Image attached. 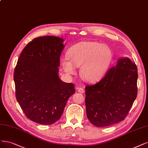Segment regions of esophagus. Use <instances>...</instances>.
Returning <instances> with one entry per match:
<instances>
[{"mask_svg": "<svg viewBox=\"0 0 148 148\" xmlns=\"http://www.w3.org/2000/svg\"><path fill=\"white\" fill-rule=\"evenodd\" d=\"M77 90H78V92H79V93H83L84 92V89L83 88H79V87H77Z\"/></svg>", "mask_w": 148, "mask_h": 148, "instance_id": "1", "label": "esophagus"}]
</instances>
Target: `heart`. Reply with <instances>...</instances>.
I'll return each mask as SVG.
<instances>
[{"mask_svg":"<svg viewBox=\"0 0 148 148\" xmlns=\"http://www.w3.org/2000/svg\"><path fill=\"white\" fill-rule=\"evenodd\" d=\"M68 58H62L60 64L64 72L70 75L76 72V67H81V75L89 83L97 82L108 72L113 59V54L106 45L91 41H84L71 47Z\"/></svg>","mask_w":148,"mask_h":148,"instance_id":"b5f03b06","label":"heart"}]
</instances>
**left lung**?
Listing matches in <instances>:
<instances>
[{
	"label": "left lung",
	"instance_id": "obj_1",
	"mask_svg": "<svg viewBox=\"0 0 148 148\" xmlns=\"http://www.w3.org/2000/svg\"><path fill=\"white\" fill-rule=\"evenodd\" d=\"M138 70L128 58H121L99 82L86 86L88 119L97 127H106L125 119L137 95Z\"/></svg>",
	"mask_w": 148,
	"mask_h": 148
}]
</instances>
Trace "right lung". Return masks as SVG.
<instances>
[{
	"mask_svg": "<svg viewBox=\"0 0 148 148\" xmlns=\"http://www.w3.org/2000/svg\"><path fill=\"white\" fill-rule=\"evenodd\" d=\"M63 42L54 36L34 39L23 50L14 69L18 102L27 118L40 124L59 120L75 92L73 84L59 77Z\"/></svg>",
	"mask_w": 148,
	"mask_h": 148,
	"instance_id": "right-lung-1",
	"label": "right lung"
}]
</instances>
